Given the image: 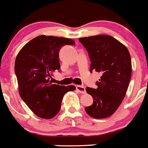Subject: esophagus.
Wrapping results in <instances>:
<instances>
[{
	"mask_svg": "<svg viewBox=\"0 0 148 148\" xmlns=\"http://www.w3.org/2000/svg\"><path fill=\"white\" fill-rule=\"evenodd\" d=\"M76 89L78 90L80 93H81V94H85L86 93L85 87L83 86H80V85L76 86Z\"/></svg>",
	"mask_w": 148,
	"mask_h": 148,
	"instance_id": "34e87169",
	"label": "esophagus"
}]
</instances>
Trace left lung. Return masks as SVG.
Returning <instances> with one entry per match:
<instances>
[{
	"instance_id": "1",
	"label": "left lung",
	"mask_w": 148,
	"mask_h": 148,
	"mask_svg": "<svg viewBox=\"0 0 148 148\" xmlns=\"http://www.w3.org/2000/svg\"><path fill=\"white\" fill-rule=\"evenodd\" d=\"M88 53L92 70L101 74L97 88L87 87L93 104L86 113L94 119L110 117L124 99L132 75V60L127 48L117 39L107 35L80 38Z\"/></svg>"
}]
</instances>
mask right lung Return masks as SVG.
<instances>
[{
    "mask_svg": "<svg viewBox=\"0 0 148 148\" xmlns=\"http://www.w3.org/2000/svg\"><path fill=\"white\" fill-rule=\"evenodd\" d=\"M70 38L39 36L29 40L16 57L14 70L22 100L36 115L51 119L58 114L63 96L75 86L52 84L51 75L60 70L59 52L64 45H74Z\"/></svg>",
    "mask_w": 148,
    "mask_h": 148,
    "instance_id": "add662e5",
    "label": "right lung"
}]
</instances>
